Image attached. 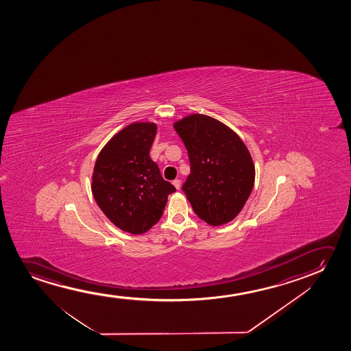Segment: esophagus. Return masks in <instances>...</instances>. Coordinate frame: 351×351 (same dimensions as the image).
Returning <instances> with one entry per match:
<instances>
[{"mask_svg": "<svg viewBox=\"0 0 351 351\" xmlns=\"http://www.w3.org/2000/svg\"><path fill=\"white\" fill-rule=\"evenodd\" d=\"M173 184L175 186L176 189H180V188H181V181H180V180H173Z\"/></svg>", "mask_w": 351, "mask_h": 351, "instance_id": "esophagus-1", "label": "esophagus"}]
</instances>
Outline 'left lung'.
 <instances>
[{
	"label": "left lung",
	"mask_w": 351,
	"mask_h": 351,
	"mask_svg": "<svg viewBox=\"0 0 351 351\" xmlns=\"http://www.w3.org/2000/svg\"><path fill=\"white\" fill-rule=\"evenodd\" d=\"M188 151L191 173L182 189L210 226L232 221L254 187L255 168L240 136L219 121L193 114L173 123Z\"/></svg>",
	"instance_id": "1"
}]
</instances>
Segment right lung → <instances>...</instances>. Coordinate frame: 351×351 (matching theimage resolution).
<instances>
[{
    "mask_svg": "<svg viewBox=\"0 0 351 351\" xmlns=\"http://www.w3.org/2000/svg\"><path fill=\"white\" fill-rule=\"evenodd\" d=\"M157 125L134 122L114 135L97 157L92 194L111 223L134 235L160 219L168 195L176 191L149 157Z\"/></svg>",
    "mask_w": 351,
    "mask_h": 351,
    "instance_id": "right-lung-1",
    "label": "right lung"
}]
</instances>
